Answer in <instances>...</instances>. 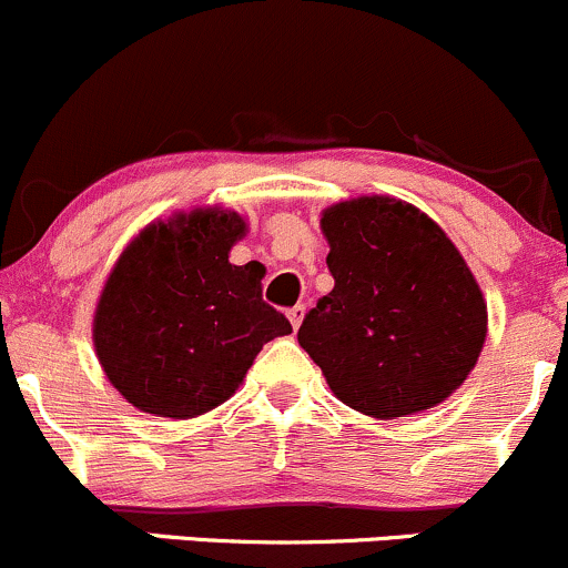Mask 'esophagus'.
<instances>
[{
    "mask_svg": "<svg viewBox=\"0 0 568 568\" xmlns=\"http://www.w3.org/2000/svg\"><path fill=\"white\" fill-rule=\"evenodd\" d=\"M286 317H290V323H292V327H301V323H303V317H306V306H292L290 312H286Z\"/></svg>",
    "mask_w": 568,
    "mask_h": 568,
    "instance_id": "34e87169",
    "label": "esophagus"
}]
</instances>
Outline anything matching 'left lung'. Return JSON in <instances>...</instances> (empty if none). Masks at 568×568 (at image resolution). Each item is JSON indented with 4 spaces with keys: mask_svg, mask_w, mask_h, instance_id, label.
Listing matches in <instances>:
<instances>
[{
    "mask_svg": "<svg viewBox=\"0 0 568 568\" xmlns=\"http://www.w3.org/2000/svg\"><path fill=\"white\" fill-rule=\"evenodd\" d=\"M333 290L297 342L353 410L390 420L446 402L476 366L487 301L459 248L426 213L394 196L323 210Z\"/></svg>",
    "mask_w": 568,
    "mask_h": 568,
    "instance_id": "left-lung-1",
    "label": "left lung"
}]
</instances>
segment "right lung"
<instances>
[{"label": "right lung", "mask_w": 568, "mask_h": 568, "mask_svg": "<svg viewBox=\"0 0 568 568\" xmlns=\"http://www.w3.org/2000/svg\"><path fill=\"white\" fill-rule=\"evenodd\" d=\"M235 210L196 207L144 226L111 267L92 320L109 383L136 410L196 418L241 388L260 349L292 333L262 301L265 265H232Z\"/></svg>", "instance_id": "right-lung-1"}]
</instances>
